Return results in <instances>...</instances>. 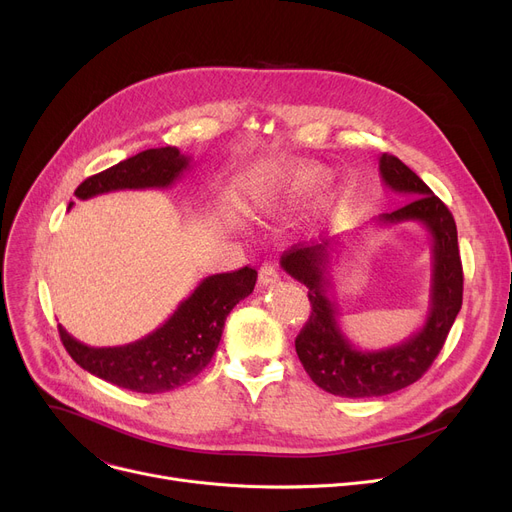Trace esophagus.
<instances>
[{"label":"esophagus","instance_id":"1","mask_svg":"<svg viewBox=\"0 0 512 512\" xmlns=\"http://www.w3.org/2000/svg\"><path fill=\"white\" fill-rule=\"evenodd\" d=\"M280 280V272H278V265L272 263V261H265L261 267H259V282L263 286H270V284H276Z\"/></svg>","mask_w":512,"mask_h":512}]
</instances>
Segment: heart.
<instances>
[{
	"mask_svg": "<svg viewBox=\"0 0 512 512\" xmlns=\"http://www.w3.org/2000/svg\"><path fill=\"white\" fill-rule=\"evenodd\" d=\"M330 174L326 168L307 161H274L259 176L261 201H278L282 197L297 199L326 186Z\"/></svg>",
	"mask_w": 512,
	"mask_h": 512,
	"instance_id": "1",
	"label": "heart"
}]
</instances>
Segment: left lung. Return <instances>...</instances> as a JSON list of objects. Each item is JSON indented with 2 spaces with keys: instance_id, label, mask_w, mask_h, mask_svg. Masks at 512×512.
<instances>
[{
  "instance_id": "left-lung-1",
  "label": "left lung",
  "mask_w": 512,
  "mask_h": 512,
  "mask_svg": "<svg viewBox=\"0 0 512 512\" xmlns=\"http://www.w3.org/2000/svg\"><path fill=\"white\" fill-rule=\"evenodd\" d=\"M380 176L390 191L413 199L405 207L382 213L375 220L378 226L417 222L432 242L429 307L423 326L413 336L380 351H363L342 332L330 274L342 236L311 247L294 245L280 257L284 272L309 288L311 315L294 340L297 355L321 390L344 398L386 396L417 382L442 351L463 305V265L452 213L398 157L388 153L380 157Z\"/></svg>"
}]
</instances>
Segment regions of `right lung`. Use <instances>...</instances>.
<instances>
[{
    "label": "right lung",
    "mask_w": 512,
    "mask_h": 512,
    "mask_svg": "<svg viewBox=\"0 0 512 512\" xmlns=\"http://www.w3.org/2000/svg\"><path fill=\"white\" fill-rule=\"evenodd\" d=\"M188 166L191 155L176 147L147 149L87 178L74 195L85 201L126 188H168ZM255 282L257 272L251 267L207 276L157 330L124 346H87L62 326L60 338L68 355L97 378L132 392H168L191 382L209 365L228 313L249 297Z\"/></svg>",
    "instance_id": "add662e5"
}]
</instances>
